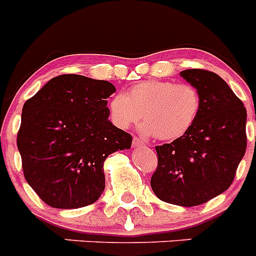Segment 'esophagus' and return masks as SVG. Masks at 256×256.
Returning <instances> with one entry per match:
<instances>
[{
	"instance_id": "esophagus-1",
	"label": "esophagus",
	"mask_w": 256,
	"mask_h": 256,
	"mask_svg": "<svg viewBox=\"0 0 256 256\" xmlns=\"http://www.w3.org/2000/svg\"><path fill=\"white\" fill-rule=\"evenodd\" d=\"M133 146H134V148H138V146H144V142L142 141V140L134 137V138H133Z\"/></svg>"
}]
</instances>
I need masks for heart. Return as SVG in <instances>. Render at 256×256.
Instances as JSON below:
<instances>
[{
    "label": "heart",
    "instance_id": "obj_1",
    "mask_svg": "<svg viewBox=\"0 0 256 256\" xmlns=\"http://www.w3.org/2000/svg\"><path fill=\"white\" fill-rule=\"evenodd\" d=\"M201 97L187 83L146 80L130 91L116 94L108 101V112L116 126L126 130L144 118L141 130L162 141L183 137L198 120Z\"/></svg>",
    "mask_w": 256,
    "mask_h": 256
}]
</instances>
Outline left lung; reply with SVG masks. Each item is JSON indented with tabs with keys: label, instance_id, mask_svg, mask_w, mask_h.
I'll return each mask as SVG.
<instances>
[{
	"label": "left lung",
	"instance_id": "1",
	"mask_svg": "<svg viewBox=\"0 0 256 256\" xmlns=\"http://www.w3.org/2000/svg\"><path fill=\"white\" fill-rule=\"evenodd\" d=\"M180 76L201 97L198 120L180 138L156 146L151 188L162 201L196 206L232 184L246 151V108L218 74L187 69Z\"/></svg>",
	"mask_w": 256,
	"mask_h": 256
}]
</instances>
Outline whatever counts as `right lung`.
<instances>
[{
    "label": "right lung",
    "instance_id": "1",
    "mask_svg": "<svg viewBox=\"0 0 256 256\" xmlns=\"http://www.w3.org/2000/svg\"><path fill=\"white\" fill-rule=\"evenodd\" d=\"M115 87L78 74L52 78L22 106L18 148L29 186L47 205L76 209L98 200L104 162L132 136L108 120Z\"/></svg>",
    "mask_w": 256,
    "mask_h": 256
}]
</instances>
